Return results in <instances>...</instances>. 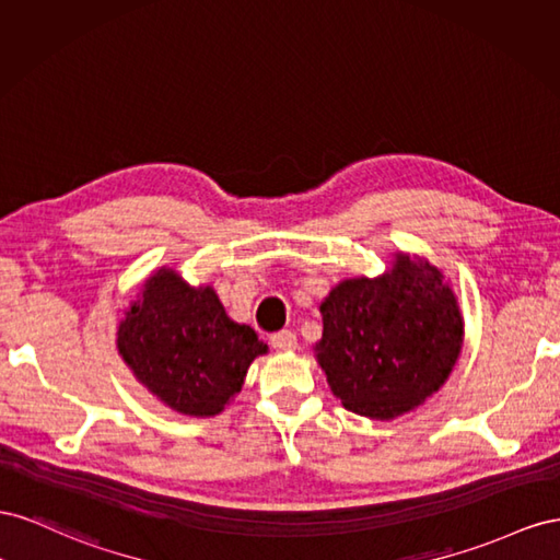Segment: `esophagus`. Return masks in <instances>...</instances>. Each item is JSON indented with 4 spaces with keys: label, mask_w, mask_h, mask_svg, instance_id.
Returning <instances> with one entry per match:
<instances>
[{
    "label": "esophagus",
    "mask_w": 560,
    "mask_h": 560,
    "mask_svg": "<svg viewBox=\"0 0 560 560\" xmlns=\"http://www.w3.org/2000/svg\"><path fill=\"white\" fill-rule=\"evenodd\" d=\"M269 345L275 351H293L298 347V340H295V335L291 330H281V332L271 335Z\"/></svg>",
    "instance_id": "obj_1"
}]
</instances>
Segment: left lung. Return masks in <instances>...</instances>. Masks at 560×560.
Returning a JSON list of instances; mask_svg holds the SVG:
<instances>
[{
  "mask_svg": "<svg viewBox=\"0 0 560 560\" xmlns=\"http://www.w3.org/2000/svg\"><path fill=\"white\" fill-rule=\"evenodd\" d=\"M314 357L340 404L371 420H396L436 394L459 359L465 316L443 271L396 250L380 277L332 285Z\"/></svg>",
  "mask_w": 560,
  "mask_h": 560,
  "instance_id": "left-lung-1",
  "label": "left lung"
}]
</instances>
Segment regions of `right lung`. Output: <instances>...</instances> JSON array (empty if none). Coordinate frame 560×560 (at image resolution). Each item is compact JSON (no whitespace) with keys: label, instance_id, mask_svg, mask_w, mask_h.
<instances>
[{"label":"right lung","instance_id":"add662e5","mask_svg":"<svg viewBox=\"0 0 560 560\" xmlns=\"http://www.w3.org/2000/svg\"><path fill=\"white\" fill-rule=\"evenodd\" d=\"M117 351L156 401L189 418H215L269 349L250 326L232 322L213 285H191L173 267H159L124 312Z\"/></svg>","mask_w":560,"mask_h":560}]
</instances>
